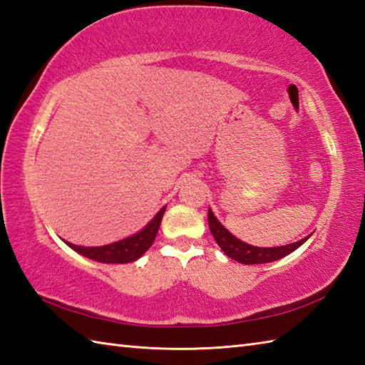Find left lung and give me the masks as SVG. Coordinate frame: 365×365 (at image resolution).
Returning <instances> with one entry per match:
<instances>
[{
    "instance_id": "obj_1",
    "label": "left lung",
    "mask_w": 365,
    "mask_h": 365,
    "mask_svg": "<svg viewBox=\"0 0 365 365\" xmlns=\"http://www.w3.org/2000/svg\"><path fill=\"white\" fill-rule=\"evenodd\" d=\"M208 226H210V232L213 238L216 240V243L224 251V254L227 257L234 259L243 265H257V263H268V262H274L285 257L290 252L306 242V240L311 237H306L299 240V242H294L285 246H277V247H259V246H251L242 240H238L234 237L230 232L222 226V224L216 220V216L213 212L208 208Z\"/></svg>"
}]
</instances>
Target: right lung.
<instances>
[{
  "label": "right lung",
  "mask_w": 365,
  "mask_h": 365,
  "mask_svg": "<svg viewBox=\"0 0 365 365\" xmlns=\"http://www.w3.org/2000/svg\"><path fill=\"white\" fill-rule=\"evenodd\" d=\"M166 212V205L161 208V210L155 215V218L147 224V226L139 230L138 234L131 235L128 238H123L120 242H115L111 245L105 246H94V247H86V246H76L72 243H67L73 251L84 255V257L92 259L96 262L102 263H130L138 260L141 255L149 250L152 243L155 242V237L158 234L160 224L163 220V215Z\"/></svg>",
  "instance_id": "1"
}]
</instances>
